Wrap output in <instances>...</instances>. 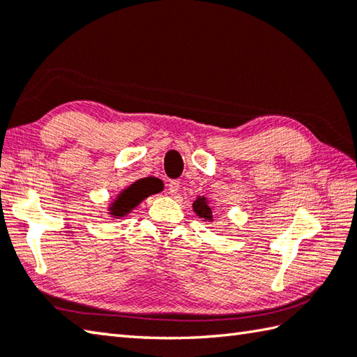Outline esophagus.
<instances>
[{
	"label": "esophagus",
	"mask_w": 357,
	"mask_h": 357,
	"mask_svg": "<svg viewBox=\"0 0 357 357\" xmlns=\"http://www.w3.org/2000/svg\"><path fill=\"white\" fill-rule=\"evenodd\" d=\"M179 187H181L179 181H170V183H169V192H170V195H176L179 192Z\"/></svg>",
	"instance_id": "obj_1"
}]
</instances>
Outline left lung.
I'll return each instance as SVG.
<instances>
[{"label": "left lung", "instance_id": "1", "mask_svg": "<svg viewBox=\"0 0 357 357\" xmlns=\"http://www.w3.org/2000/svg\"><path fill=\"white\" fill-rule=\"evenodd\" d=\"M193 211L197 212L199 218L212 221V208H211V206L207 204L206 198H198L197 201H195L193 202Z\"/></svg>", "mask_w": 357, "mask_h": 357}]
</instances>
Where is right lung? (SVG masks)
<instances>
[{
  "mask_svg": "<svg viewBox=\"0 0 357 357\" xmlns=\"http://www.w3.org/2000/svg\"><path fill=\"white\" fill-rule=\"evenodd\" d=\"M156 192L158 188L153 184L146 183V179L136 181L135 184H131L128 188H125V190L119 195L114 204L109 207L111 215H114L116 218H121V216L127 215L130 211H132L142 199Z\"/></svg>",
  "mask_w": 357,
  "mask_h": 357,
  "instance_id": "add662e5",
  "label": "right lung"
}]
</instances>
